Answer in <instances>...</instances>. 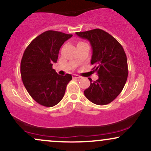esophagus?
Masks as SVG:
<instances>
[{"label":"esophagus","instance_id":"1","mask_svg":"<svg viewBox=\"0 0 151 151\" xmlns=\"http://www.w3.org/2000/svg\"><path fill=\"white\" fill-rule=\"evenodd\" d=\"M72 77H73L74 79H80V78H81L80 76L77 75V74H73Z\"/></svg>","mask_w":151,"mask_h":151}]
</instances>
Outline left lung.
<instances>
[{"mask_svg": "<svg viewBox=\"0 0 151 151\" xmlns=\"http://www.w3.org/2000/svg\"><path fill=\"white\" fill-rule=\"evenodd\" d=\"M76 34L90 42L93 50L91 63L94 65L93 72L99 75L96 81L88 78L91 84L84 95L94 104H108L121 93L127 79V59L124 49L113 36L100 29Z\"/></svg>", "mask_w": 151, "mask_h": 151, "instance_id": "8db88e82", "label": "left lung"}]
</instances>
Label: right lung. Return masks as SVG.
I'll return each instance as SVG.
<instances>
[{
  "instance_id": "right-lung-1",
  "label": "right lung",
  "mask_w": 151,
  "mask_h": 151,
  "mask_svg": "<svg viewBox=\"0 0 151 151\" xmlns=\"http://www.w3.org/2000/svg\"><path fill=\"white\" fill-rule=\"evenodd\" d=\"M72 34L49 30L29 43L21 60V77L25 88L36 102L52 107L63 99L72 75H59L52 66L57 63L60 48Z\"/></svg>"
}]
</instances>
